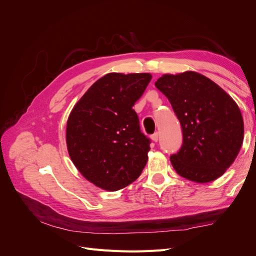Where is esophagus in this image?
Listing matches in <instances>:
<instances>
[{
  "label": "esophagus",
  "mask_w": 256,
  "mask_h": 256,
  "mask_svg": "<svg viewBox=\"0 0 256 256\" xmlns=\"http://www.w3.org/2000/svg\"><path fill=\"white\" fill-rule=\"evenodd\" d=\"M150 138H152V140L154 142H158V140H159V134L158 132H154Z\"/></svg>",
  "instance_id": "esophagus-1"
}]
</instances>
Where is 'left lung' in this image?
I'll use <instances>...</instances> for the list:
<instances>
[{
	"instance_id": "obj_1",
	"label": "left lung",
	"mask_w": 256,
	"mask_h": 256,
	"mask_svg": "<svg viewBox=\"0 0 256 256\" xmlns=\"http://www.w3.org/2000/svg\"><path fill=\"white\" fill-rule=\"evenodd\" d=\"M180 122L182 145L171 156L177 174L196 182L220 177L244 141V120L236 102L219 85L194 72L164 74L154 83Z\"/></svg>"
}]
</instances>
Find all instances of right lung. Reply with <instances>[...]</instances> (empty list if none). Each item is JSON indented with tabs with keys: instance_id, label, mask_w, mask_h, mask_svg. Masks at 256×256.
<instances>
[{
	"instance_id": "obj_1",
	"label": "right lung",
	"mask_w": 256,
	"mask_h": 256,
	"mask_svg": "<svg viewBox=\"0 0 256 256\" xmlns=\"http://www.w3.org/2000/svg\"><path fill=\"white\" fill-rule=\"evenodd\" d=\"M150 80V74H108L92 85L69 115V156L99 188L120 190L143 171L150 138L141 131L132 106Z\"/></svg>"
}]
</instances>
